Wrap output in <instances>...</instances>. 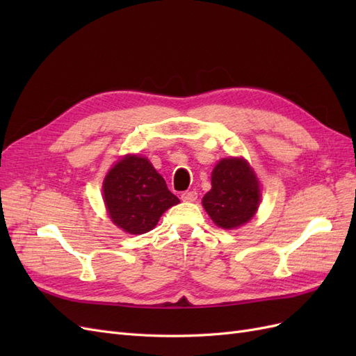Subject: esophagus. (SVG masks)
<instances>
[{
  "instance_id": "34e87169",
  "label": "esophagus",
  "mask_w": 356,
  "mask_h": 356,
  "mask_svg": "<svg viewBox=\"0 0 356 356\" xmlns=\"http://www.w3.org/2000/svg\"><path fill=\"white\" fill-rule=\"evenodd\" d=\"M197 199V193L196 191H184L181 195L182 202H196Z\"/></svg>"
}]
</instances>
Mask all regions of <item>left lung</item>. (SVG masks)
Returning a JSON list of instances; mask_svg holds the SVG:
<instances>
[{
	"instance_id": "8db88e82",
	"label": "left lung",
	"mask_w": 356,
	"mask_h": 356,
	"mask_svg": "<svg viewBox=\"0 0 356 356\" xmlns=\"http://www.w3.org/2000/svg\"><path fill=\"white\" fill-rule=\"evenodd\" d=\"M212 188L202 204L211 220L225 230L238 229L250 221L261 200L260 182L242 157L221 159L212 170Z\"/></svg>"
}]
</instances>
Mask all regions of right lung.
<instances>
[{
  "label": "right lung",
  "instance_id": "obj_1",
  "mask_svg": "<svg viewBox=\"0 0 356 356\" xmlns=\"http://www.w3.org/2000/svg\"><path fill=\"white\" fill-rule=\"evenodd\" d=\"M102 195L111 221L131 234L153 230L163 212L179 203L149 160L136 154L124 156L110 169Z\"/></svg>",
  "mask_w": 356,
  "mask_h": 356
}]
</instances>
